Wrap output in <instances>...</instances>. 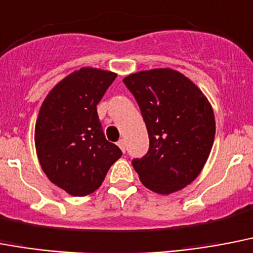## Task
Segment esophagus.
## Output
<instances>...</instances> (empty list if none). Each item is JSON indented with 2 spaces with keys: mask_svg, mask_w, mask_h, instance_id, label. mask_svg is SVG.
Listing matches in <instances>:
<instances>
[{
  "mask_svg": "<svg viewBox=\"0 0 253 253\" xmlns=\"http://www.w3.org/2000/svg\"><path fill=\"white\" fill-rule=\"evenodd\" d=\"M117 146L120 147L123 153H125V146H126V145H125V139H120V141L117 142Z\"/></svg>",
  "mask_w": 253,
  "mask_h": 253,
  "instance_id": "obj_1",
  "label": "esophagus"
}]
</instances>
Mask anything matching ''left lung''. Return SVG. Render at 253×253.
<instances>
[{
    "label": "left lung",
    "instance_id": "8db88e82",
    "mask_svg": "<svg viewBox=\"0 0 253 253\" xmlns=\"http://www.w3.org/2000/svg\"><path fill=\"white\" fill-rule=\"evenodd\" d=\"M123 82L138 103L150 146L133 159L139 180L150 191L169 195L199 176L215 136L213 108L189 78L169 69L142 70Z\"/></svg>",
    "mask_w": 253,
    "mask_h": 253
}]
</instances>
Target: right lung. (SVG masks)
Masks as SVG:
<instances>
[{"instance_id":"obj_1","label":"right lung","mask_w":253,"mask_h":253,"mask_svg":"<svg viewBox=\"0 0 253 253\" xmlns=\"http://www.w3.org/2000/svg\"><path fill=\"white\" fill-rule=\"evenodd\" d=\"M116 73L82 68L46 95L35 125L36 154L44 173L72 196H87L102 185L123 153L108 142L96 106Z\"/></svg>"}]
</instances>
